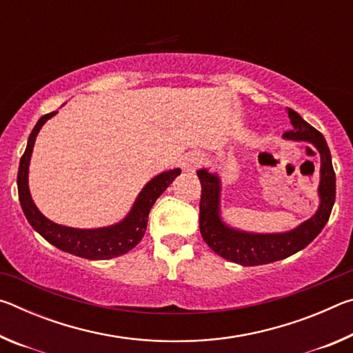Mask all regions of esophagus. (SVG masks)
<instances>
[{
    "mask_svg": "<svg viewBox=\"0 0 353 353\" xmlns=\"http://www.w3.org/2000/svg\"><path fill=\"white\" fill-rule=\"evenodd\" d=\"M202 162H204V159H202V155L199 152H190L183 157L182 168L188 172H193L199 168Z\"/></svg>",
    "mask_w": 353,
    "mask_h": 353,
    "instance_id": "1",
    "label": "esophagus"
}]
</instances>
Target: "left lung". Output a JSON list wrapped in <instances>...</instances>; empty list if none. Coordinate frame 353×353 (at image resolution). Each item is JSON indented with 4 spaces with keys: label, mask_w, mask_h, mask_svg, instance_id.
Here are the masks:
<instances>
[{
    "label": "left lung",
    "mask_w": 353,
    "mask_h": 353,
    "mask_svg": "<svg viewBox=\"0 0 353 353\" xmlns=\"http://www.w3.org/2000/svg\"><path fill=\"white\" fill-rule=\"evenodd\" d=\"M288 115L294 129L285 132V139L310 141L318 148L321 154V183L319 196L321 205L314 216L301 224L297 229L286 234L256 235L238 232L221 223L218 214L219 205V181L214 174H208L205 170L198 172L201 181V202H199V229L204 241L213 252L225 260H230L243 266L266 265L286 259L299 250L307 248L324 229L336 194V176H334L330 149L318 129L308 124L296 110L290 109Z\"/></svg>",
    "instance_id": "obj_1"
}]
</instances>
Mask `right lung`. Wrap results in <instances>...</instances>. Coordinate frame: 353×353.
Masks as SVG:
<instances>
[{"label":"right lung","instance_id":"add662e5","mask_svg":"<svg viewBox=\"0 0 353 353\" xmlns=\"http://www.w3.org/2000/svg\"><path fill=\"white\" fill-rule=\"evenodd\" d=\"M56 113L57 112L46 113V115L39 119L28 139L26 151L20 159L17 185H19V198L23 213H25L29 224H31L46 241L54 244L56 248L65 250V252H70L88 260H107L129 252L130 249L135 248L137 244L140 243L143 235H145L148 225V214L149 210H151V207L154 205V202L157 201L159 196L162 194L166 188H168V185L181 174V170L176 168L154 177L152 181L141 190V193L139 198H137L135 205L128 214V218L117 225L104 227V229L82 230L71 229V227L52 223V221L46 219L43 214L39 212V208L34 205L28 188V170L35 137H37L40 128L43 126L46 119H50L52 115H56Z\"/></svg>","mask_w":353,"mask_h":353}]
</instances>
